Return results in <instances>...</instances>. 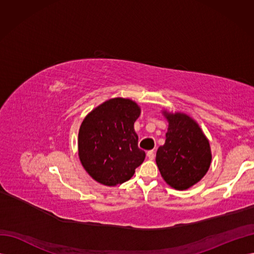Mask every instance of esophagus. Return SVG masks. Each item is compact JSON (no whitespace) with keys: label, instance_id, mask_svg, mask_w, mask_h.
Instances as JSON below:
<instances>
[{"label":"esophagus","instance_id":"obj_1","mask_svg":"<svg viewBox=\"0 0 254 254\" xmlns=\"http://www.w3.org/2000/svg\"><path fill=\"white\" fill-rule=\"evenodd\" d=\"M147 157L150 160H152L153 158H155V150H148L147 151Z\"/></svg>","mask_w":254,"mask_h":254}]
</instances>
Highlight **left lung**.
<instances>
[{"instance_id":"obj_1","label":"left lung","mask_w":254,"mask_h":254,"mask_svg":"<svg viewBox=\"0 0 254 254\" xmlns=\"http://www.w3.org/2000/svg\"><path fill=\"white\" fill-rule=\"evenodd\" d=\"M163 113L168 128L164 145L158 148L156 162L168 186L176 190H188L209 171L212 160L210 143L189 115Z\"/></svg>"}]
</instances>
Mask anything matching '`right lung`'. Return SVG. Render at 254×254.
<instances>
[{
	"label": "right lung",
	"mask_w": 254,
	"mask_h": 254,
	"mask_svg": "<svg viewBox=\"0 0 254 254\" xmlns=\"http://www.w3.org/2000/svg\"><path fill=\"white\" fill-rule=\"evenodd\" d=\"M141 109L129 98H112L92 110L78 132V155L87 173L104 186L128 181L145 159L134 122Z\"/></svg>",
	"instance_id": "right-lung-1"
}]
</instances>
